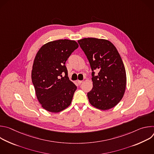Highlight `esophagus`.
<instances>
[{
	"mask_svg": "<svg viewBox=\"0 0 154 154\" xmlns=\"http://www.w3.org/2000/svg\"><path fill=\"white\" fill-rule=\"evenodd\" d=\"M82 82H83L82 80H77V83H78L79 85H80V84L82 83Z\"/></svg>",
	"mask_w": 154,
	"mask_h": 154,
	"instance_id": "1",
	"label": "esophagus"
}]
</instances>
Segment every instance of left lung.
<instances>
[{"instance_id":"1","label":"left lung","mask_w":154,"mask_h":154,"mask_svg":"<svg viewBox=\"0 0 154 154\" xmlns=\"http://www.w3.org/2000/svg\"><path fill=\"white\" fill-rule=\"evenodd\" d=\"M90 64L93 88L88 93L90 103L106 110L115 106L124 96L126 72L122 58L113 44L106 39L95 38L78 41ZM94 70L99 72L94 76Z\"/></svg>"}]
</instances>
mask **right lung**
<instances>
[{"label":"right lung","mask_w":154,"mask_h":154,"mask_svg":"<svg viewBox=\"0 0 154 154\" xmlns=\"http://www.w3.org/2000/svg\"><path fill=\"white\" fill-rule=\"evenodd\" d=\"M78 47L74 40H55L44 45L35 56L32 80L39 102L48 112L58 113L71 103L77 86L68 76L65 63Z\"/></svg>","instance_id":"right-lung-1"}]
</instances>
